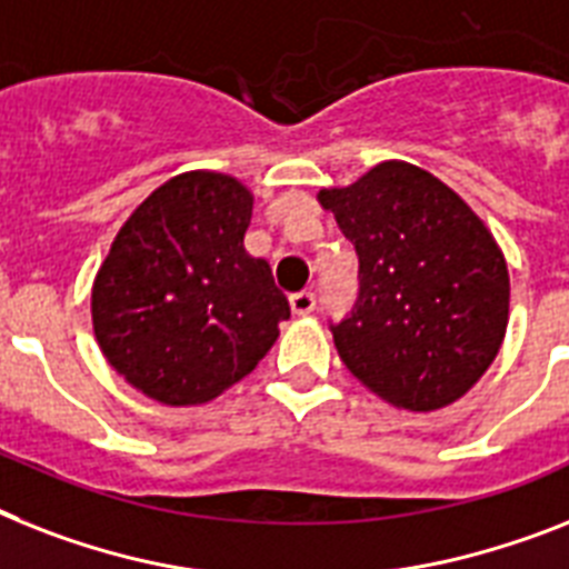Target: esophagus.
I'll return each mask as SVG.
<instances>
[{
	"label": "esophagus",
	"mask_w": 569,
	"mask_h": 569,
	"mask_svg": "<svg viewBox=\"0 0 569 569\" xmlns=\"http://www.w3.org/2000/svg\"><path fill=\"white\" fill-rule=\"evenodd\" d=\"M290 308H293V313H299V317H308V313L317 311V296H313L311 290L293 293L290 296Z\"/></svg>",
	"instance_id": "obj_1"
}]
</instances>
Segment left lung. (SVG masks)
<instances>
[{
	"label": "left lung",
	"instance_id": "obj_1",
	"mask_svg": "<svg viewBox=\"0 0 569 569\" xmlns=\"http://www.w3.org/2000/svg\"><path fill=\"white\" fill-rule=\"evenodd\" d=\"M319 203L360 258L358 308L331 326L346 369L398 410L459 401L509 326V267L495 234L439 177L398 159L322 189Z\"/></svg>",
	"mask_w": 569,
	"mask_h": 569
}]
</instances>
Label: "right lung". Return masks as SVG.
Wrapping results in <instances>:
<instances>
[{
    "mask_svg": "<svg viewBox=\"0 0 569 569\" xmlns=\"http://www.w3.org/2000/svg\"><path fill=\"white\" fill-rule=\"evenodd\" d=\"M252 200L229 173L171 177L127 218L98 270V346L153 401H211L279 340L290 305L270 264L243 247Z\"/></svg>",
    "mask_w": 569,
    "mask_h": 569,
    "instance_id": "right-lung-1",
    "label": "right lung"
}]
</instances>
